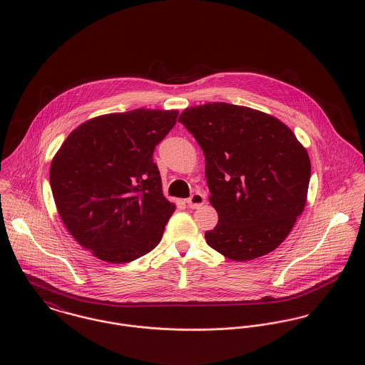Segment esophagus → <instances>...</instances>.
<instances>
[{"label": "esophagus", "mask_w": 365, "mask_h": 365, "mask_svg": "<svg viewBox=\"0 0 365 365\" xmlns=\"http://www.w3.org/2000/svg\"><path fill=\"white\" fill-rule=\"evenodd\" d=\"M205 204V197L201 192H194L188 200H187V205L190 208L197 209L200 208L201 205Z\"/></svg>", "instance_id": "esophagus-1"}]
</instances>
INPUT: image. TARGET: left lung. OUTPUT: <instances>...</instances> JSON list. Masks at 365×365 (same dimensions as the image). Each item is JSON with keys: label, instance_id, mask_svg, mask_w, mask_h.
<instances>
[{"label": "left lung", "instance_id": "obj_1", "mask_svg": "<svg viewBox=\"0 0 365 365\" xmlns=\"http://www.w3.org/2000/svg\"><path fill=\"white\" fill-rule=\"evenodd\" d=\"M178 120L205 156L209 201L219 216L207 243L236 261L275 250L307 204V149L281 120L247 106H191Z\"/></svg>", "mask_w": 365, "mask_h": 365}]
</instances>
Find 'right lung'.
Here are the masks:
<instances>
[{"mask_svg":"<svg viewBox=\"0 0 365 365\" xmlns=\"http://www.w3.org/2000/svg\"><path fill=\"white\" fill-rule=\"evenodd\" d=\"M178 110L133 109L90 119L64 140L51 187L70 235L96 257L122 264L152 252L175 205L153 153Z\"/></svg>","mask_w":365,"mask_h":365,"instance_id":"obj_1","label":"right lung"}]
</instances>
